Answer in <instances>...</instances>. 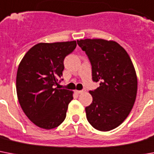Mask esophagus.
<instances>
[{
  "label": "esophagus",
  "instance_id": "34e87169",
  "mask_svg": "<svg viewBox=\"0 0 154 154\" xmlns=\"http://www.w3.org/2000/svg\"><path fill=\"white\" fill-rule=\"evenodd\" d=\"M83 92H85L84 90H82V91H78V90H75L76 94H82V93H83Z\"/></svg>",
  "mask_w": 154,
  "mask_h": 154
}]
</instances>
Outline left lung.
<instances>
[{"label": "left lung", "instance_id": "1", "mask_svg": "<svg viewBox=\"0 0 154 154\" xmlns=\"http://www.w3.org/2000/svg\"><path fill=\"white\" fill-rule=\"evenodd\" d=\"M77 44L91 61L93 80L100 82L89 91L93 101L85 108L87 120L98 130H114L125 121L136 100L137 79L132 60L114 40L84 39Z\"/></svg>", "mask_w": 154, "mask_h": 154}]
</instances>
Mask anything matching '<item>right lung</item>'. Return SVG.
Listing matches in <instances>:
<instances>
[{
	"mask_svg": "<svg viewBox=\"0 0 154 154\" xmlns=\"http://www.w3.org/2000/svg\"><path fill=\"white\" fill-rule=\"evenodd\" d=\"M76 41L39 43L24 55L17 73L20 105L35 126L51 130L64 121L72 91L55 87L63 75L64 58L74 51Z\"/></svg>",
	"mask_w": 154,
	"mask_h": 154,
	"instance_id": "obj_1",
	"label": "right lung"
}]
</instances>
